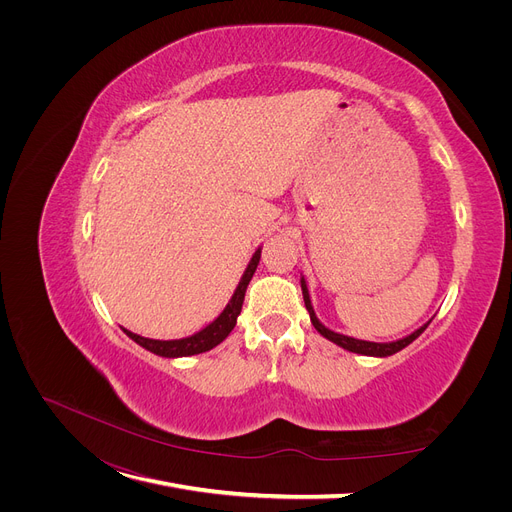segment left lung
<instances>
[{"label": "left lung", "instance_id": "obj_1", "mask_svg": "<svg viewBox=\"0 0 512 512\" xmlns=\"http://www.w3.org/2000/svg\"><path fill=\"white\" fill-rule=\"evenodd\" d=\"M301 288H303V299H305V307H307V311H309L313 328H315L321 336L328 338L330 342L342 346L344 351H351V353H357V355H365V357H390V355L402 351V348H405V346H409L415 338H419V336L423 334V330L429 326V321H432V319H429L427 324H423V326H421L419 330H415L413 334H409V336H405V338L392 340V342H369V340H359V338H353V336H344V334H340V332H334V330H330V328H326L324 324H321V321H319L317 315H315V309H313V303H311V294H309L305 276H301Z\"/></svg>", "mask_w": 512, "mask_h": 512}]
</instances>
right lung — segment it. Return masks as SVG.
I'll return each mask as SVG.
<instances>
[{"label": "right lung", "mask_w": 512, "mask_h": 512, "mask_svg": "<svg viewBox=\"0 0 512 512\" xmlns=\"http://www.w3.org/2000/svg\"><path fill=\"white\" fill-rule=\"evenodd\" d=\"M261 259V247L255 249L247 270L242 272V278L238 282V286L234 288V294L230 297L228 305L224 307V311L215 317L211 324H207L205 328H201L199 332L186 336V338H178V340H153V338H143L139 334H132L128 330H124V334L128 338H132L139 346H143L145 351L157 355V357H168V359H178V357H191V355H199L205 351H211L213 346H218L220 342H224L228 338V334L234 330L236 319L240 315L242 309V301H245V292L247 286L257 270Z\"/></svg>", "instance_id": "right-lung-1"}]
</instances>
